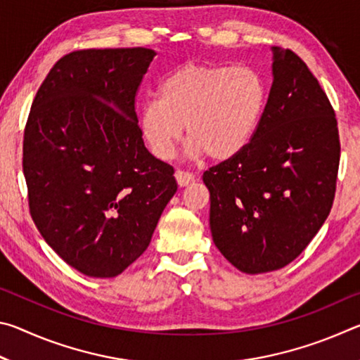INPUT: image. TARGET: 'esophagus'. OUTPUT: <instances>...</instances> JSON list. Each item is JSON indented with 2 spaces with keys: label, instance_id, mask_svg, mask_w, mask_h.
Instances as JSON below:
<instances>
[{
  "label": "esophagus",
  "instance_id": "34e87169",
  "mask_svg": "<svg viewBox=\"0 0 360 360\" xmlns=\"http://www.w3.org/2000/svg\"><path fill=\"white\" fill-rule=\"evenodd\" d=\"M174 178H176V181H178V184L181 187H186L193 181V174L188 173V172H182V169H176Z\"/></svg>",
  "mask_w": 360,
  "mask_h": 360
}]
</instances>
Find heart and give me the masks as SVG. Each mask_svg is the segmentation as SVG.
<instances>
[{"instance_id": "1", "label": "heart", "mask_w": 360, "mask_h": 360, "mask_svg": "<svg viewBox=\"0 0 360 360\" xmlns=\"http://www.w3.org/2000/svg\"><path fill=\"white\" fill-rule=\"evenodd\" d=\"M266 101L265 81L249 66L186 63L158 85V100L139 112V129L152 154L168 160L182 136L188 157L227 162L251 143Z\"/></svg>"}]
</instances>
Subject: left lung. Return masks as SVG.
Wrapping results in <instances>:
<instances>
[{
    "label": "left lung",
    "instance_id": "8db88e82",
    "mask_svg": "<svg viewBox=\"0 0 360 360\" xmlns=\"http://www.w3.org/2000/svg\"><path fill=\"white\" fill-rule=\"evenodd\" d=\"M273 84L251 143L203 173L214 245L257 275L290 264L332 210L340 165L335 111L307 63L273 47Z\"/></svg>",
    "mask_w": 360,
    "mask_h": 360
}]
</instances>
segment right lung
Wrapping results in <instances>:
<instances>
[{"mask_svg":"<svg viewBox=\"0 0 360 360\" xmlns=\"http://www.w3.org/2000/svg\"><path fill=\"white\" fill-rule=\"evenodd\" d=\"M155 52L66 53L36 94L23 133L30 214L77 271L114 278L146 249L178 191L174 169L146 149L135 100Z\"/></svg>","mask_w":360,"mask_h":360,"instance_id":"add662e5","label":"right lung"}]
</instances>
